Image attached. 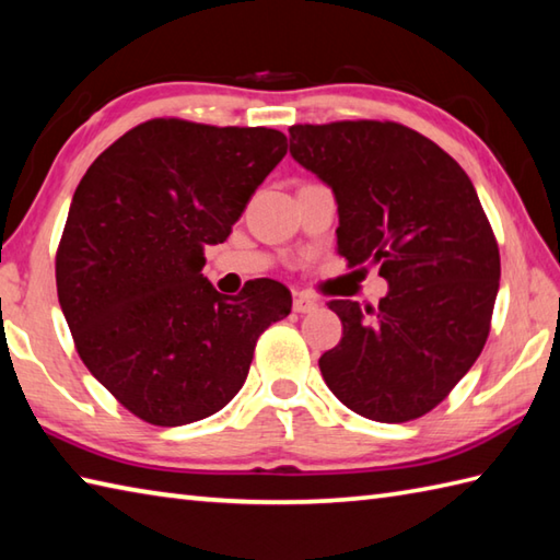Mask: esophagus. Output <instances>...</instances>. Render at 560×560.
Segmentation results:
<instances>
[{
	"label": "esophagus",
	"mask_w": 560,
	"mask_h": 560,
	"mask_svg": "<svg viewBox=\"0 0 560 560\" xmlns=\"http://www.w3.org/2000/svg\"><path fill=\"white\" fill-rule=\"evenodd\" d=\"M317 308V301L308 293H295L293 295V311L295 313H311Z\"/></svg>",
	"instance_id": "34e87169"
}]
</instances>
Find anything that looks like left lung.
Listing matches in <instances>:
<instances>
[{"mask_svg":"<svg viewBox=\"0 0 560 560\" xmlns=\"http://www.w3.org/2000/svg\"><path fill=\"white\" fill-rule=\"evenodd\" d=\"M291 155L332 186L337 249L378 265V308L327 305L342 339L320 357L335 396L361 418L410 422L436 408L480 357L500 287V249L468 174L396 120L289 128Z\"/></svg>","mask_w":560,"mask_h":560,"instance_id":"8db88e82","label":"left lung"}]
</instances>
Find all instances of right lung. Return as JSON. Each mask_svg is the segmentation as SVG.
I'll return each instance as SVG.
<instances>
[{
    "mask_svg": "<svg viewBox=\"0 0 560 560\" xmlns=\"http://www.w3.org/2000/svg\"><path fill=\"white\" fill-rule=\"evenodd\" d=\"M273 128L152 118L86 170L72 196L55 283L77 354L142 422L179 427L243 388L259 335L291 313L279 281L213 289L206 245L228 240L287 155Z\"/></svg>",
    "mask_w": 560,
    "mask_h": 560,
    "instance_id": "1",
    "label": "right lung"
}]
</instances>
